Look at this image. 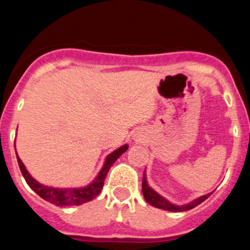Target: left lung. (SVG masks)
<instances>
[{
  "mask_svg": "<svg viewBox=\"0 0 250 250\" xmlns=\"http://www.w3.org/2000/svg\"><path fill=\"white\" fill-rule=\"evenodd\" d=\"M143 195H144L145 200H146L150 205H152V207H155V208H159V209H164V210H169V211H187V210H190V209H193V208L198 207L200 203H203L204 200H207L208 198L211 195V193L207 194V195L200 196V198L193 200V202L189 203V204H184V205L171 204V203L167 202L165 198H163L161 195H159L156 191L152 190L151 188L147 185L146 176H145V173H144V176H143Z\"/></svg>",
  "mask_w": 250,
  "mask_h": 250,
  "instance_id": "left-lung-1",
  "label": "left lung"
}]
</instances>
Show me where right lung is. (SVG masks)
<instances>
[{
	"mask_svg": "<svg viewBox=\"0 0 250 250\" xmlns=\"http://www.w3.org/2000/svg\"><path fill=\"white\" fill-rule=\"evenodd\" d=\"M127 150V145H123L121 147L116 149L115 151H112L111 154L107 155L105 163H104V167H101L100 173L98 174V176L95 178L94 182L91 184L86 185L83 188H74V189H57V188H51L46 187V185L40 184L37 180H35L32 176L28 174V171L26 170L25 165L21 161V159L17 155V161H19V167L21 170L22 175L25 178L26 183L28 184V187L40 195L42 199H45L46 202L51 203V204H55L57 207H67V205H81L83 203H87L90 200H92L94 198L100 194L101 189L104 187V182H105V178L109 173L110 167L114 164L115 161L118 160L124 152Z\"/></svg>",
	"mask_w": 250,
	"mask_h": 250,
	"instance_id": "1",
	"label": "right lung"
}]
</instances>
